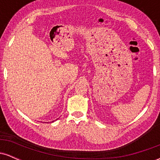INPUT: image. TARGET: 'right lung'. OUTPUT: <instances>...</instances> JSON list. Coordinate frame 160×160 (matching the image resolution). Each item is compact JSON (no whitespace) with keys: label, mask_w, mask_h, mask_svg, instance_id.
I'll list each match as a JSON object with an SVG mask.
<instances>
[{"label":"right lung","mask_w":160,"mask_h":160,"mask_svg":"<svg viewBox=\"0 0 160 160\" xmlns=\"http://www.w3.org/2000/svg\"><path fill=\"white\" fill-rule=\"evenodd\" d=\"M52 122H53V121H52Z\"/></svg>","instance_id":"obj_1"}]
</instances>
